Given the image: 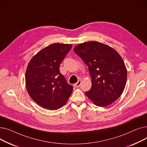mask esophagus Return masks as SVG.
<instances>
[{
    "label": "esophagus",
    "instance_id": "34e87169",
    "mask_svg": "<svg viewBox=\"0 0 147 147\" xmlns=\"http://www.w3.org/2000/svg\"><path fill=\"white\" fill-rule=\"evenodd\" d=\"M81 83H82V81H81V80H79L78 82H77L76 83H75V84H74V86L76 88H78V87H79V86H80Z\"/></svg>",
    "mask_w": 147,
    "mask_h": 147
}]
</instances>
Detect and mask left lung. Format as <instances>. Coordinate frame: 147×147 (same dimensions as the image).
I'll return each instance as SVG.
<instances>
[{
  "instance_id": "1",
  "label": "left lung",
  "mask_w": 147,
  "mask_h": 147,
  "mask_svg": "<svg viewBox=\"0 0 147 147\" xmlns=\"http://www.w3.org/2000/svg\"><path fill=\"white\" fill-rule=\"evenodd\" d=\"M74 52L88 67L92 87L86 95L98 107H106L124 90L127 70L120 55L109 46L91 41L77 45Z\"/></svg>"
}]
</instances>
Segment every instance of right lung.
<instances>
[{
	"instance_id": "1",
	"label": "right lung",
	"mask_w": 147,
	"mask_h": 147,
	"mask_svg": "<svg viewBox=\"0 0 147 147\" xmlns=\"http://www.w3.org/2000/svg\"><path fill=\"white\" fill-rule=\"evenodd\" d=\"M72 45L54 43L31 59L26 73V88L34 102L48 110H57L67 102L73 87L60 73L59 65Z\"/></svg>"
}]
</instances>
